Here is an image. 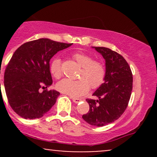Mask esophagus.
I'll return each instance as SVG.
<instances>
[{
    "mask_svg": "<svg viewBox=\"0 0 157 157\" xmlns=\"http://www.w3.org/2000/svg\"><path fill=\"white\" fill-rule=\"evenodd\" d=\"M71 100H73L74 102H75V103H77V102H79L80 101H81V99H79V98H75V97H71Z\"/></svg>",
    "mask_w": 157,
    "mask_h": 157,
    "instance_id": "34e87169",
    "label": "esophagus"
}]
</instances>
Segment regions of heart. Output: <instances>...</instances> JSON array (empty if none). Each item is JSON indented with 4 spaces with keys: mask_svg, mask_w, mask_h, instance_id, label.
<instances>
[{
    "mask_svg": "<svg viewBox=\"0 0 157 157\" xmlns=\"http://www.w3.org/2000/svg\"><path fill=\"white\" fill-rule=\"evenodd\" d=\"M72 58L81 66L79 78L77 80L63 79L57 82V89L60 92L71 97L82 96L89 91V88L97 89L103 84L105 79V65L98 60H94L91 55L83 52H76ZM50 72L55 78L63 75V68L60 58L53 59L50 64Z\"/></svg>",
    "mask_w": 157,
    "mask_h": 157,
    "instance_id": "heart-1",
    "label": "heart"
}]
</instances>
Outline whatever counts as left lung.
<instances>
[{"label": "left lung", "instance_id": "8db88e82", "mask_svg": "<svg viewBox=\"0 0 157 157\" xmlns=\"http://www.w3.org/2000/svg\"><path fill=\"white\" fill-rule=\"evenodd\" d=\"M94 48L105 60V79L93 94L97 100L86 99L89 111L82 119L90 125L100 127L114 122L125 111L132 91L133 77L121 55L105 47Z\"/></svg>", "mask_w": 157, "mask_h": 157}]
</instances>
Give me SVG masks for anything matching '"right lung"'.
<instances>
[{"mask_svg": "<svg viewBox=\"0 0 157 157\" xmlns=\"http://www.w3.org/2000/svg\"><path fill=\"white\" fill-rule=\"evenodd\" d=\"M71 45L40 38L25 43L15 52L5 69L4 87L11 108L20 117H42L55 105L60 93L47 89L52 84L49 61Z\"/></svg>", "mask_w": 157, "mask_h": 157, "instance_id": "obj_1", "label": "right lung"}]
</instances>
